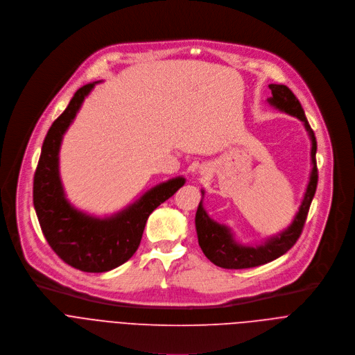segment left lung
<instances>
[{"label":"left lung","instance_id":"obj_1","mask_svg":"<svg viewBox=\"0 0 355 355\" xmlns=\"http://www.w3.org/2000/svg\"><path fill=\"white\" fill-rule=\"evenodd\" d=\"M268 88L271 89V95H272V98H270L268 102L275 107H278L279 110H284L286 113L302 120L305 124V128L311 135V139H312L311 155H312L313 168L309 179V184L306 187V193L300 207L298 214L294 223L291 224V227L282 234H279L278 236L270 238L264 245L256 246V248L238 245L234 241L227 227L214 223L207 216V212L204 211L200 201L196 212V230L198 236V245L209 261L223 268L239 270V268L257 267V266L270 263L284 253H287L297 243V241L302 234L308 212H309V207L316 191V186H318L316 137L312 127L308 123V119L301 106V102L294 95V92L286 85L271 84L268 85Z\"/></svg>","mask_w":355,"mask_h":355}]
</instances>
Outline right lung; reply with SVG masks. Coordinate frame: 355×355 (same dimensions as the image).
<instances>
[{
	"label": "right lung",
	"instance_id": "add662e5",
	"mask_svg": "<svg viewBox=\"0 0 355 355\" xmlns=\"http://www.w3.org/2000/svg\"><path fill=\"white\" fill-rule=\"evenodd\" d=\"M94 87L95 83L80 88L49 128L33 176V205L47 243L64 263L87 272H103L121 266L137 252L150 214L184 184V179L176 178L151 189L105 220L85 216L69 205L58 175L60 144Z\"/></svg>",
	"mask_w": 355,
	"mask_h": 355
}]
</instances>
